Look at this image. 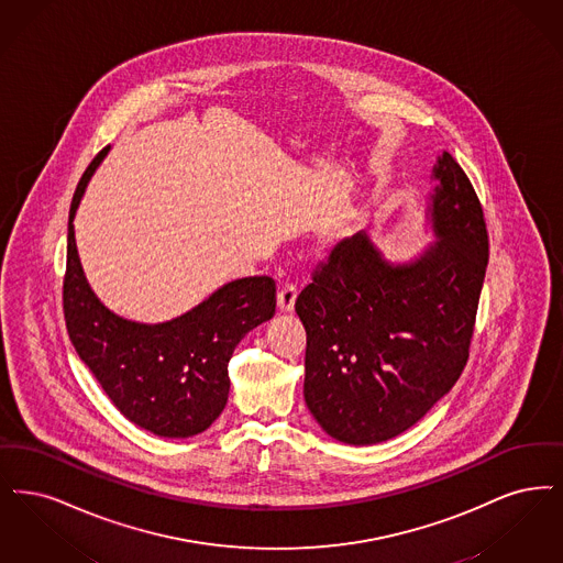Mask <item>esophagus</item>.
<instances>
[{"instance_id":"esophagus-1","label":"esophagus","mask_w":563,"mask_h":563,"mask_svg":"<svg viewBox=\"0 0 563 563\" xmlns=\"http://www.w3.org/2000/svg\"><path fill=\"white\" fill-rule=\"evenodd\" d=\"M296 288L294 286H284L279 292H277V309L282 313H292L294 302H296Z\"/></svg>"}]
</instances>
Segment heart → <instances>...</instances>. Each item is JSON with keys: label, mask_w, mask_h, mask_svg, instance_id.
<instances>
[{"label": "heart", "mask_w": 563, "mask_h": 563, "mask_svg": "<svg viewBox=\"0 0 563 563\" xmlns=\"http://www.w3.org/2000/svg\"><path fill=\"white\" fill-rule=\"evenodd\" d=\"M344 238V231H334V233H332V235H330V242H332V244H334V242H341V240H343Z\"/></svg>", "instance_id": "obj_1"}]
</instances>
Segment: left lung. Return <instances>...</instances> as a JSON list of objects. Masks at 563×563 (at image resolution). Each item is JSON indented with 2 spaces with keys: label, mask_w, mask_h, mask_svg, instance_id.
<instances>
[{
  "label": "left lung",
  "mask_w": 563,
  "mask_h": 563,
  "mask_svg": "<svg viewBox=\"0 0 563 563\" xmlns=\"http://www.w3.org/2000/svg\"><path fill=\"white\" fill-rule=\"evenodd\" d=\"M431 180V244L389 261L372 231H360L296 298L307 332L305 401L336 441L372 445L408 431L465 367L488 231L473 185L448 151Z\"/></svg>",
  "instance_id": "1"
}]
</instances>
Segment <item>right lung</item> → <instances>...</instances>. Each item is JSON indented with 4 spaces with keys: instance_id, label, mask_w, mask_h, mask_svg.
<instances>
[{
    "instance_id": "add662e5",
    "label": "right lung",
    "mask_w": 563,
    "mask_h": 563,
    "mask_svg": "<svg viewBox=\"0 0 563 563\" xmlns=\"http://www.w3.org/2000/svg\"><path fill=\"white\" fill-rule=\"evenodd\" d=\"M109 151L102 148L84 172L69 210L63 284L67 332L79 360L130 422L159 438H194L227 406V367L235 346L275 316V282L265 275L229 282L162 323L125 319L104 307L81 267L74 220Z\"/></svg>"
}]
</instances>
